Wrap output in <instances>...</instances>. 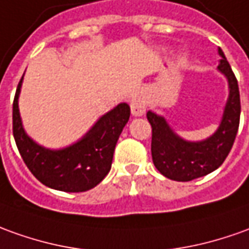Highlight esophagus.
Returning a JSON list of instances; mask_svg holds the SVG:
<instances>
[{
	"mask_svg": "<svg viewBox=\"0 0 249 249\" xmlns=\"http://www.w3.org/2000/svg\"><path fill=\"white\" fill-rule=\"evenodd\" d=\"M130 107H131V114L134 116H141V115L145 114V109H146V103H145V99L141 93L135 95L133 97V100L130 103Z\"/></svg>",
	"mask_w": 249,
	"mask_h": 249,
	"instance_id": "esophagus-1",
	"label": "esophagus"
}]
</instances>
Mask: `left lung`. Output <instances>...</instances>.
Wrapping results in <instances>:
<instances>
[{"instance_id": "8db88e82", "label": "left lung", "mask_w": 249, "mask_h": 249, "mask_svg": "<svg viewBox=\"0 0 249 249\" xmlns=\"http://www.w3.org/2000/svg\"><path fill=\"white\" fill-rule=\"evenodd\" d=\"M218 65L229 82V99L218 130L210 138L188 142L175 134L162 116L147 112L152 126V159L161 175L176 181H190L215 171L225 161L232 149L240 124V92L236 75L226 61L222 50Z\"/></svg>"}]
</instances>
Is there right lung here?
<instances>
[{
  "mask_svg": "<svg viewBox=\"0 0 249 249\" xmlns=\"http://www.w3.org/2000/svg\"><path fill=\"white\" fill-rule=\"evenodd\" d=\"M21 82L23 77L13 100V137L31 174L44 186L65 193H84L97 186L111 169L115 145L128 122L130 107L122 103L102 116L81 141L50 150L39 146L24 131L17 103Z\"/></svg>",
  "mask_w": 249,
  "mask_h": 249,
  "instance_id": "right-lung-1",
  "label": "right lung"
}]
</instances>
